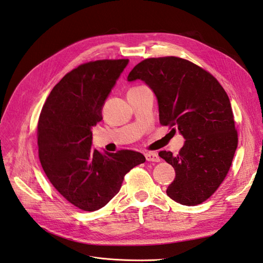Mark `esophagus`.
Masks as SVG:
<instances>
[{
  "mask_svg": "<svg viewBox=\"0 0 263 263\" xmlns=\"http://www.w3.org/2000/svg\"><path fill=\"white\" fill-rule=\"evenodd\" d=\"M147 161H153V162H159L160 161V157L158 156V154L156 153H147L145 155Z\"/></svg>",
  "mask_w": 263,
  "mask_h": 263,
  "instance_id": "esophagus-1",
  "label": "esophagus"
}]
</instances>
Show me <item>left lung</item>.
Returning a JSON list of instances; mask_svg holds the SVG:
<instances>
[{
  "mask_svg": "<svg viewBox=\"0 0 263 263\" xmlns=\"http://www.w3.org/2000/svg\"><path fill=\"white\" fill-rule=\"evenodd\" d=\"M144 81L155 93L159 119L185 139L177 156H159L176 170L166 194L182 205L201 204L218 189L232 165L238 137L227 93L208 71L177 57L139 62L127 81Z\"/></svg>",
  "mask_w": 263,
  "mask_h": 263,
  "instance_id": "left-lung-1",
  "label": "left lung"
}]
</instances>
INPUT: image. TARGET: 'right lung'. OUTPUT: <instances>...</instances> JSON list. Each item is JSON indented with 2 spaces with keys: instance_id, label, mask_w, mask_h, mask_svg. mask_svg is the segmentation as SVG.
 I'll return each mask as SVG.
<instances>
[{
  "instance_id": "right-lung-1",
  "label": "right lung",
  "mask_w": 263,
  "mask_h": 263,
  "mask_svg": "<svg viewBox=\"0 0 263 263\" xmlns=\"http://www.w3.org/2000/svg\"><path fill=\"white\" fill-rule=\"evenodd\" d=\"M128 59L98 60L70 71L54 85L38 122L39 160L53 187L78 209L93 212L121 190L125 174L146 161L132 150L92 148V127Z\"/></svg>"
}]
</instances>
